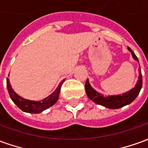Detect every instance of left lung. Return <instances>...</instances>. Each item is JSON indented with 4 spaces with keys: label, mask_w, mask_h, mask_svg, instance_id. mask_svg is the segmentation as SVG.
<instances>
[{
    "label": "left lung",
    "mask_w": 148,
    "mask_h": 148,
    "mask_svg": "<svg viewBox=\"0 0 148 148\" xmlns=\"http://www.w3.org/2000/svg\"><path fill=\"white\" fill-rule=\"evenodd\" d=\"M128 50L132 53L134 59L138 61V58L136 57V55H135V53L132 51V50L130 47H128ZM139 70H140V77H139V81L137 82L136 86L134 87L132 90H131L130 91H128L127 93H124L122 95L105 97L103 94L97 93L96 90H93V88L90 86L89 81L87 79L86 86H85L87 96L89 97L90 99H91L97 104L105 106V107L109 108V109H119V108H121L123 106L129 105L130 103L132 102L136 98V97L140 93V90L142 88L143 82H142V74H141L140 67L139 68Z\"/></svg>",
    "instance_id": "8db88e82"
}]
</instances>
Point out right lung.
I'll return each instance as SVG.
<instances>
[{
  "label": "right lung",
  "instance_id": "right-lung-1",
  "mask_svg": "<svg viewBox=\"0 0 148 148\" xmlns=\"http://www.w3.org/2000/svg\"><path fill=\"white\" fill-rule=\"evenodd\" d=\"M63 82H64V79L62 81L60 84L58 85V86L57 87V89L50 96L46 97L43 100L39 101H35L24 99L23 97L17 95L16 93H15L13 89L12 88L8 78H7V88H8V93H9V96L11 97V99L18 106L19 109H21L22 111L25 112L39 113L43 110L48 109L49 107L53 106L58 101L59 92H60V90H61V86L62 84L63 83Z\"/></svg>",
  "mask_w": 148,
  "mask_h": 148
}]
</instances>
